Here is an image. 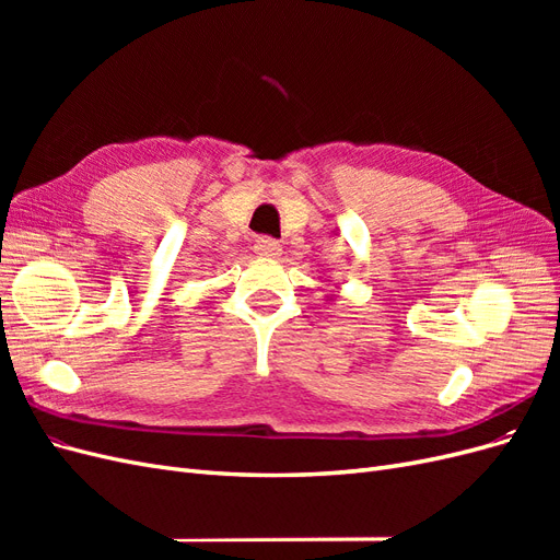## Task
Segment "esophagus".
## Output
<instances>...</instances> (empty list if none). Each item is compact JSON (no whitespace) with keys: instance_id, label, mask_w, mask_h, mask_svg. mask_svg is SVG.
I'll list each match as a JSON object with an SVG mask.
<instances>
[{"instance_id":"esophagus-1","label":"esophagus","mask_w":560,"mask_h":560,"mask_svg":"<svg viewBox=\"0 0 560 560\" xmlns=\"http://www.w3.org/2000/svg\"><path fill=\"white\" fill-rule=\"evenodd\" d=\"M254 252H257L261 259H278L282 254V245L273 238H259L254 243Z\"/></svg>"}]
</instances>
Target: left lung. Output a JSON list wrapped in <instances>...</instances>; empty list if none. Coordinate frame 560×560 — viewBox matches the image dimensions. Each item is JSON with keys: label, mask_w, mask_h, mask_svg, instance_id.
Listing matches in <instances>:
<instances>
[{"label": "left lung", "mask_w": 560, "mask_h": 560, "mask_svg": "<svg viewBox=\"0 0 560 560\" xmlns=\"http://www.w3.org/2000/svg\"><path fill=\"white\" fill-rule=\"evenodd\" d=\"M334 296H336V294H331V296H327V301H331V299H334Z\"/></svg>", "instance_id": "left-lung-1"}]
</instances>
